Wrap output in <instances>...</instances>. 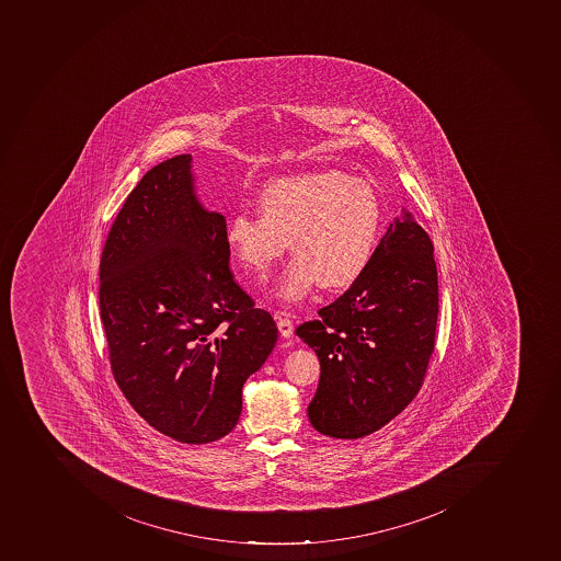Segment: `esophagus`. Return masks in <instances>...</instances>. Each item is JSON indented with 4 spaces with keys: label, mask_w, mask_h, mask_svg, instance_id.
Returning a JSON list of instances; mask_svg holds the SVG:
<instances>
[{
    "label": "esophagus",
    "mask_w": 561,
    "mask_h": 561,
    "mask_svg": "<svg viewBox=\"0 0 561 561\" xmlns=\"http://www.w3.org/2000/svg\"><path fill=\"white\" fill-rule=\"evenodd\" d=\"M277 329L283 337H291L293 329H295V327H293L291 320H287V318H280V316H278Z\"/></svg>",
    "instance_id": "obj_1"
}]
</instances>
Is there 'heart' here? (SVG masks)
<instances>
[{
	"mask_svg": "<svg viewBox=\"0 0 561 561\" xmlns=\"http://www.w3.org/2000/svg\"><path fill=\"white\" fill-rule=\"evenodd\" d=\"M260 213L229 218L226 240L236 260L266 274L283 257L291 263L275 287L284 306H295L320 283L340 291L357 283L377 247L381 203L371 184L327 170L270 183L257 198Z\"/></svg>",
	"mask_w": 561,
	"mask_h": 561,
	"instance_id": "b5f03b06",
	"label": "heart"
}]
</instances>
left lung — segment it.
<instances>
[{
	"label": "left lung",
	"mask_w": 561,
	"mask_h": 561,
	"mask_svg": "<svg viewBox=\"0 0 561 561\" xmlns=\"http://www.w3.org/2000/svg\"><path fill=\"white\" fill-rule=\"evenodd\" d=\"M318 314L297 329L321 366L307 415L329 437H366L414 400L435 348L434 245L409 211L389 224L357 283Z\"/></svg>",
	"instance_id": "left-lung-1"
}]
</instances>
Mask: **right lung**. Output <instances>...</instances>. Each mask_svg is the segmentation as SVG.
<instances>
[{
  "instance_id": "right-lung-1",
  "label": "right lung",
  "mask_w": 561,
  "mask_h": 561,
  "mask_svg": "<svg viewBox=\"0 0 561 561\" xmlns=\"http://www.w3.org/2000/svg\"><path fill=\"white\" fill-rule=\"evenodd\" d=\"M226 227L195 194L192 156H175L135 186L101 255L115 381L152 428L183 444L234 428L243 383L278 337L232 278Z\"/></svg>"
}]
</instances>
